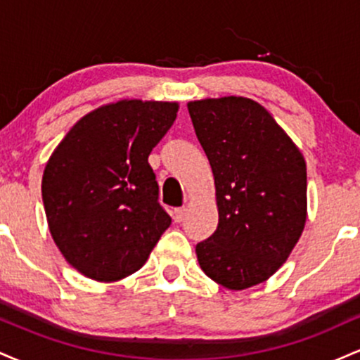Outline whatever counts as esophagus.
<instances>
[{
    "label": "esophagus",
    "instance_id": "esophagus-1",
    "mask_svg": "<svg viewBox=\"0 0 360 360\" xmlns=\"http://www.w3.org/2000/svg\"><path fill=\"white\" fill-rule=\"evenodd\" d=\"M186 217V208L183 206V208H176L174 210V220L176 221H183Z\"/></svg>",
    "mask_w": 360,
    "mask_h": 360
}]
</instances>
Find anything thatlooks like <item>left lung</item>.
I'll return each instance as SVG.
<instances>
[{
  "label": "left lung",
  "instance_id": "obj_1",
  "mask_svg": "<svg viewBox=\"0 0 360 360\" xmlns=\"http://www.w3.org/2000/svg\"><path fill=\"white\" fill-rule=\"evenodd\" d=\"M212 166L218 226L196 245L200 267L223 288L264 283L286 262L307 223V162L272 115L250 98L188 103Z\"/></svg>",
  "mask_w": 360,
  "mask_h": 360
}]
</instances>
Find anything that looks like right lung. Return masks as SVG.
Returning a JSON list of instances; mask_svg holds the SVG:
<instances>
[{
  "label": "right lung",
  "mask_w": 360,
  "mask_h": 360,
  "mask_svg": "<svg viewBox=\"0 0 360 360\" xmlns=\"http://www.w3.org/2000/svg\"><path fill=\"white\" fill-rule=\"evenodd\" d=\"M179 105L122 100L84 115L52 152L42 200L60 254L86 278L137 272L171 225L148 164Z\"/></svg>",
  "instance_id": "1"
}]
</instances>
